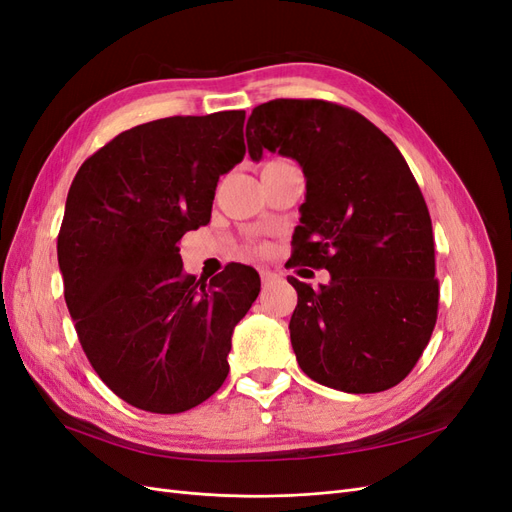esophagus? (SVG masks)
<instances>
[{
	"mask_svg": "<svg viewBox=\"0 0 512 512\" xmlns=\"http://www.w3.org/2000/svg\"><path fill=\"white\" fill-rule=\"evenodd\" d=\"M273 273L271 271H260V280H262V286H269L273 282Z\"/></svg>",
	"mask_w": 512,
	"mask_h": 512,
	"instance_id": "esophagus-1",
	"label": "esophagus"
}]
</instances>
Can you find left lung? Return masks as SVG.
Masks as SVG:
<instances>
[{"label": "left lung", "instance_id": "obj_1", "mask_svg": "<svg viewBox=\"0 0 512 512\" xmlns=\"http://www.w3.org/2000/svg\"><path fill=\"white\" fill-rule=\"evenodd\" d=\"M245 136L252 160L267 149L301 164L288 265L331 273L318 288L288 277L301 369L344 393L391 389L427 348L440 297L429 209L404 156L361 113L324 100L260 104Z\"/></svg>", "mask_w": 512, "mask_h": 512}]
</instances>
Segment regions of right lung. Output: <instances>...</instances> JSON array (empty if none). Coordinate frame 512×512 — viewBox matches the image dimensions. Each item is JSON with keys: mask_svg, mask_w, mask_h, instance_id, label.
I'll list each match as a JSON object with an SVG mask.
<instances>
[{"mask_svg": "<svg viewBox=\"0 0 512 512\" xmlns=\"http://www.w3.org/2000/svg\"><path fill=\"white\" fill-rule=\"evenodd\" d=\"M243 121L222 111L143 123L70 185L57 237L66 305L96 374L145 412L179 414L220 389L232 329L260 292L245 265L211 282L183 273L177 247L209 224L220 175L243 160Z\"/></svg>", "mask_w": 512, "mask_h": 512, "instance_id": "obj_1", "label": "right lung"}]
</instances>
